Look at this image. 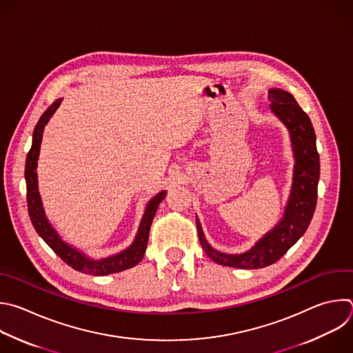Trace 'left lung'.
Masks as SVG:
<instances>
[{"instance_id":"1","label":"left lung","mask_w":353,"mask_h":353,"mask_svg":"<svg viewBox=\"0 0 353 353\" xmlns=\"http://www.w3.org/2000/svg\"><path fill=\"white\" fill-rule=\"evenodd\" d=\"M268 101L273 112L290 130L294 155V183L285 213L280 224L247 254L225 255L214 251L205 240L196 220L198 237L206 255L219 265L237 269H261L276 263L302 236L310 224L317 202V183L320 161L316 148V136L309 116L295 98L283 90H270Z\"/></svg>"}]
</instances>
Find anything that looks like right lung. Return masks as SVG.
Here are the masks:
<instances>
[{
  "label": "right lung",
  "mask_w": 353,
  "mask_h": 353,
  "mask_svg": "<svg viewBox=\"0 0 353 353\" xmlns=\"http://www.w3.org/2000/svg\"><path fill=\"white\" fill-rule=\"evenodd\" d=\"M61 103V99L55 101L48 106V109L41 114L40 121L36 125L34 133H33V144L30 151L28 152L26 158V169H25V177H26V188H28V209H29V216L30 220L39 232V236L48 244V247L72 269L81 272L84 274H92V276H105L110 273H117V272H123L126 269H130L136 266L139 262L143 261L147 244H148V236H150V228L155 216V212L159 206V203L163 201L166 192L162 191L158 195H155L150 203L147 205L144 217L141 220L139 234L130 248L126 251L117 254L114 256L102 259V261H91L85 258L83 254L77 252L68 244H65L55 232V230L51 227L48 220L46 219L39 190H37V174H36V168H37V159H39V152H40V144H41V137H43V130L47 122L50 121V117L52 113L58 109Z\"/></svg>",
  "instance_id": "obj_1"
}]
</instances>
